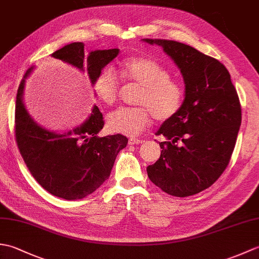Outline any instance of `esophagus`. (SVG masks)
<instances>
[{"label": "esophagus", "mask_w": 259, "mask_h": 259, "mask_svg": "<svg viewBox=\"0 0 259 259\" xmlns=\"http://www.w3.org/2000/svg\"><path fill=\"white\" fill-rule=\"evenodd\" d=\"M128 142H129V145H139V144H142L144 140L138 139V138H130Z\"/></svg>", "instance_id": "esophagus-1"}]
</instances>
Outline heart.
I'll list each match as a JSON object with an SVG mask.
<instances>
[{"label": "heart", "mask_w": 259, "mask_h": 259, "mask_svg": "<svg viewBox=\"0 0 259 259\" xmlns=\"http://www.w3.org/2000/svg\"><path fill=\"white\" fill-rule=\"evenodd\" d=\"M121 78L141 85L138 107L120 108L107 118L111 133L137 136L151 123L152 118L166 122L177 115L185 101L184 84L171 78L170 71L148 57H129L120 64ZM93 89L99 100L113 106L120 93V79L111 68H103L96 76Z\"/></svg>", "instance_id": "heart-1"}]
</instances>
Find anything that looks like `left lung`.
Instances as JSON below:
<instances>
[{
	"label": "left lung",
	"instance_id": "left-lung-1",
	"mask_svg": "<svg viewBox=\"0 0 259 259\" xmlns=\"http://www.w3.org/2000/svg\"><path fill=\"white\" fill-rule=\"evenodd\" d=\"M162 47L184 75L180 111L157 136L160 158L148 166V177L167 194L188 197L209 188L227 168L241 123V107L226 67L195 48L172 40L145 38Z\"/></svg>",
	"mask_w": 259,
	"mask_h": 259
}]
</instances>
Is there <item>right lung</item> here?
<instances>
[{"mask_svg": "<svg viewBox=\"0 0 259 259\" xmlns=\"http://www.w3.org/2000/svg\"><path fill=\"white\" fill-rule=\"evenodd\" d=\"M119 49L97 50L85 56L84 45L73 42L53 52L51 57L87 73L95 83L98 73L118 56ZM27 71L25 76L30 73ZM23 81L15 103L14 133L16 145L33 177L47 191L67 200L82 199L106 181L119 151L128 144L120 134L98 137L103 115L97 106L85 122L68 134L57 135L33 121L22 103Z\"/></svg>", "mask_w": 259, "mask_h": 259, "instance_id": "add662e5", "label": "right lung"}]
</instances>
